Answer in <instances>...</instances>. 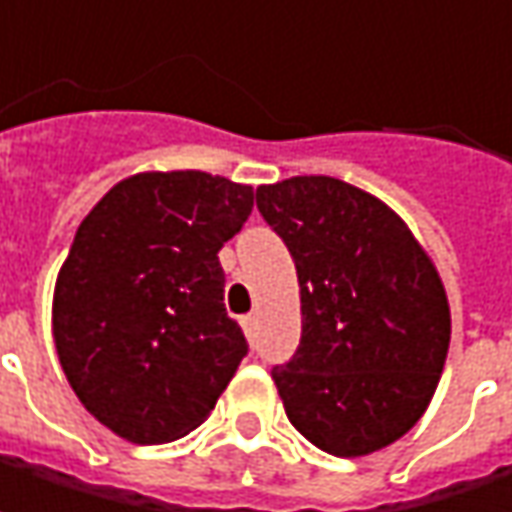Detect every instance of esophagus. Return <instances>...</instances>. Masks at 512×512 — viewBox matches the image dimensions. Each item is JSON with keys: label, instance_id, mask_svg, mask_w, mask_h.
Listing matches in <instances>:
<instances>
[{"label": "esophagus", "instance_id": "34e87169", "mask_svg": "<svg viewBox=\"0 0 512 512\" xmlns=\"http://www.w3.org/2000/svg\"><path fill=\"white\" fill-rule=\"evenodd\" d=\"M239 322H242V330H245L247 339H256V316H253V313H247V316H242Z\"/></svg>", "mask_w": 512, "mask_h": 512}]
</instances>
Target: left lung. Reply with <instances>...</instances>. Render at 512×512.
Segmentation results:
<instances>
[{
    "label": "left lung",
    "mask_w": 512,
    "mask_h": 512,
    "mask_svg": "<svg viewBox=\"0 0 512 512\" xmlns=\"http://www.w3.org/2000/svg\"><path fill=\"white\" fill-rule=\"evenodd\" d=\"M256 207L290 250L302 339L273 382L290 424L319 450L376 453L422 419L450 347V305L410 227L333 176L256 190Z\"/></svg>",
    "instance_id": "left-lung-1"
}]
</instances>
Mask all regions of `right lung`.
<instances>
[{
	"label": "right lung",
	"instance_id": "right-lung-1",
	"mask_svg": "<svg viewBox=\"0 0 512 512\" xmlns=\"http://www.w3.org/2000/svg\"><path fill=\"white\" fill-rule=\"evenodd\" d=\"M250 210V185L150 170L110 187L76 230L53 290V342L79 402L116 436H187L247 356L219 250Z\"/></svg>",
	"mask_w": 512,
	"mask_h": 512
}]
</instances>
